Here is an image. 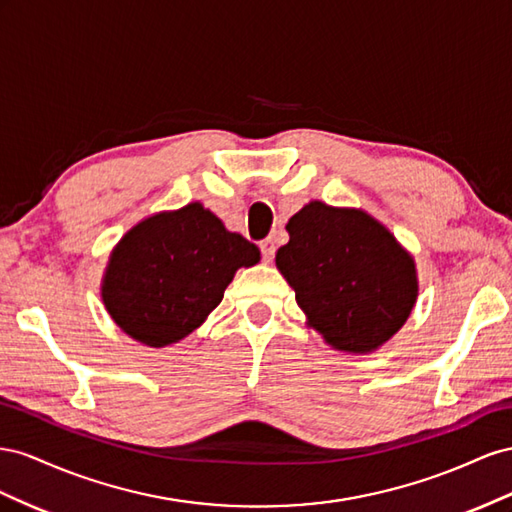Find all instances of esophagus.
Returning a JSON list of instances; mask_svg holds the SVG:
<instances>
[{"mask_svg": "<svg viewBox=\"0 0 512 512\" xmlns=\"http://www.w3.org/2000/svg\"><path fill=\"white\" fill-rule=\"evenodd\" d=\"M259 248H261V257H264L266 264H270V261L274 259V251H276L274 240H272V238L261 240V242H259Z\"/></svg>", "mask_w": 512, "mask_h": 512, "instance_id": "obj_1", "label": "esophagus"}]
</instances>
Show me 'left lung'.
I'll return each mask as SVG.
<instances>
[{
  "instance_id": "left-lung-1",
  "label": "left lung",
  "mask_w": 512,
  "mask_h": 512,
  "mask_svg": "<svg viewBox=\"0 0 512 512\" xmlns=\"http://www.w3.org/2000/svg\"><path fill=\"white\" fill-rule=\"evenodd\" d=\"M276 268L328 345L369 354L401 330L418 298L412 255L371 214L311 201L289 218Z\"/></svg>"
}]
</instances>
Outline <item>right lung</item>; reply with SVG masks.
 I'll list each match as a JSON object with an SVG mask.
<instances>
[{
    "label": "right lung",
    "instance_id": "add662e5",
    "mask_svg": "<svg viewBox=\"0 0 512 512\" xmlns=\"http://www.w3.org/2000/svg\"><path fill=\"white\" fill-rule=\"evenodd\" d=\"M257 261L253 242L227 231L195 201L126 233L102 276V302L128 337L165 347L199 328L221 304L236 270Z\"/></svg>",
    "mask_w": 512,
    "mask_h": 512
}]
</instances>
